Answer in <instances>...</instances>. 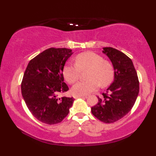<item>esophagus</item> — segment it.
I'll use <instances>...</instances> for the list:
<instances>
[{"mask_svg":"<svg viewBox=\"0 0 156 156\" xmlns=\"http://www.w3.org/2000/svg\"><path fill=\"white\" fill-rule=\"evenodd\" d=\"M78 98H87V97L86 95H74L75 99H77Z\"/></svg>","mask_w":156,"mask_h":156,"instance_id":"esophagus-1","label":"esophagus"}]
</instances>
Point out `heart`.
Wrapping results in <instances>:
<instances>
[{
    "mask_svg": "<svg viewBox=\"0 0 156 156\" xmlns=\"http://www.w3.org/2000/svg\"><path fill=\"white\" fill-rule=\"evenodd\" d=\"M86 73L87 80L76 83L72 88L74 95H85L97 90L100 87H107L112 81L114 69L112 64L101 55L93 52H84L77 55L75 64L67 63L63 68V76L68 83H74L80 72Z\"/></svg>",
    "mask_w": 156,
    "mask_h": 156,
    "instance_id": "1",
    "label": "heart"
}]
</instances>
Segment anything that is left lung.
<instances>
[{
	"label": "left lung",
	"mask_w": 156,
	"mask_h": 156,
	"mask_svg": "<svg viewBox=\"0 0 156 156\" xmlns=\"http://www.w3.org/2000/svg\"><path fill=\"white\" fill-rule=\"evenodd\" d=\"M103 53L112 61L114 80L98 103L91 108L100 121L112 123L125 117L133 108L139 92V82L133 62L122 52L111 47L103 48Z\"/></svg>",
	"instance_id": "1"
}]
</instances>
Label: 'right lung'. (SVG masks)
Here are the masks:
<instances>
[{
    "instance_id": "add662e5",
    "label": "right lung",
    "mask_w": 156,
    "mask_h": 156,
    "mask_svg": "<svg viewBox=\"0 0 156 156\" xmlns=\"http://www.w3.org/2000/svg\"><path fill=\"white\" fill-rule=\"evenodd\" d=\"M73 54L67 48H51L30 61L25 71L21 92L32 115L48 125L59 123L69 114L73 98H58L69 90L63 68Z\"/></svg>"
}]
</instances>
